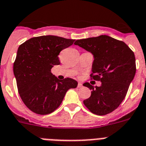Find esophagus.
<instances>
[{
  "label": "esophagus",
  "instance_id": "obj_1",
  "mask_svg": "<svg viewBox=\"0 0 146 146\" xmlns=\"http://www.w3.org/2000/svg\"><path fill=\"white\" fill-rule=\"evenodd\" d=\"M77 87L82 88V84L81 82H79V83H78V85H77Z\"/></svg>",
  "mask_w": 146,
  "mask_h": 146
}]
</instances>
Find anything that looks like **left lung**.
Returning <instances> with one entry per match:
<instances>
[{"label":"left lung","instance_id":"left-lung-1","mask_svg":"<svg viewBox=\"0 0 146 146\" xmlns=\"http://www.w3.org/2000/svg\"><path fill=\"white\" fill-rule=\"evenodd\" d=\"M74 44L93 54L91 76L101 82L99 87L83 84L92 90L85 106L98 115L112 112L121 104L135 76L134 53L123 41L107 35L77 40Z\"/></svg>","mask_w":146,"mask_h":146}]
</instances>
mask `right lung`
<instances>
[{
	"label": "right lung",
	"mask_w": 146,
	"mask_h": 146,
	"mask_svg": "<svg viewBox=\"0 0 146 146\" xmlns=\"http://www.w3.org/2000/svg\"><path fill=\"white\" fill-rule=\"evenodd\" d=\"M75 40L47 35L29 39L20 45L13 64L19 95L25 106L36 114L52 113L61 105L70 88L78 82L71 78L59 80L51 72L60 64L58 54Z\"/></svg>",
	"instance_id": "1"
}]
</instances>
